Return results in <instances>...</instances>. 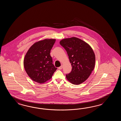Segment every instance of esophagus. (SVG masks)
<instances>
[{"instance_id":"esophagus-1","label":"esophagus","mask_w":121,"mask_h":121,"mask_svg":"<svg viewBox=\"0 0 121 121\" xmlns=\"http://www.w3.org/2000/svg\"><path fill=\"white\" fill-rule=\"evenodd\" d=\"M62 68H63V66L62 65H61L60 67H58V69H61Z\"/></svg>"}]
</instances>
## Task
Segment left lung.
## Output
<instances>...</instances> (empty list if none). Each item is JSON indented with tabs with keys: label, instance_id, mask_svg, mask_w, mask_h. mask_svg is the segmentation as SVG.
<instances>
[{
	"label": "left lung",
	"instance_id": "1",
	"mask_svg": "<svg viewBox=\"0 0 121 121\" xmlns=\"http://www.w3.org/2000/svg\"><path fill=\"white\" fill-rule=\"evenodd\" d=\"M60 44L69 56L72 71L66 74L69 82L79 85L90 77L95 65V55L90 45L76 37L62 39Z\"/></svg>",
	"mask_w": 121,
	"mask_h": 121
}]
</instances>
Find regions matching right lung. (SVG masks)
<instances>
[{
    "mask_svg": "<svg viewBox=\"0 0 121 121\" xmlns=\"http://www.w3.org/2000/svg\"><path fill=\"white\" fill-rule=\"evenodd\" d=\"M56 39H45L37 41L26 53L24 59V67L31 79L43 83L52 78L57 70L53 64L50 52Z\"/></svg>",
    "mask_w": 121,
    "mask_h": 121,
    "instance_id": "obj_1",
    "label": "right lung"
}]
</instances>
